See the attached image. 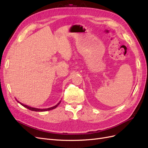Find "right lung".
<instances>
[{
	"mask_svg": "<svg viewBox=\"0 0 148 148\" xmlns=\"http://www.w3.org/2000/svg\"><path fill=\"white\" fill-rule=\"evenodd\" d=\"M18 102L20 103V104L21 105L23 106V107H26V108H27V109H29V110H32V111H36V112H44V111L51 110H52V109H53L56 108V107L60 104V101L59 103H58V104H57V105H56L55 106H53V107H50V108H48V109H41L34 108V107H29V106H26V105H25V104H22V103H21V102Z\"/></svg>",
	"mask_w": 148,
	"mask_h": 148,
	"instance_id": "right-lung-1",
	"label": "right lung"
}]
</instances>
